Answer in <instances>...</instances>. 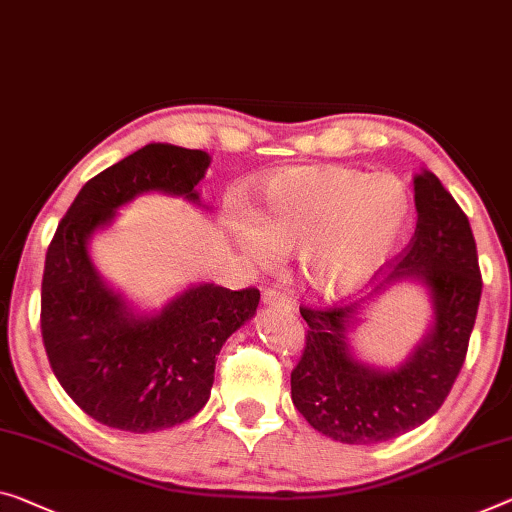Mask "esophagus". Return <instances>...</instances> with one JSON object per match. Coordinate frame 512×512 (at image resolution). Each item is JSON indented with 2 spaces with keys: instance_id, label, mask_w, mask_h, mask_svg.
<instances>
[{
  "instance_id": "1",
  "label": "esophagus",
  "mask_w": 512,
  "mask_h": 512,
  "mask_svg": "<svg viewBox=\"0 0 512 512\" xmlns=\"http://www.w3.org/2000/svg\"><path fill=\"white\" fill-rule=\"evenodd\" d=\"M263 304L274 306V309L293 311V302H290V297L286 293H281V290H277V288H265Z\"/></svg>"
}]
</instances>
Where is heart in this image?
<instances>
[{
	"label": "heart",
	"mask_w": 512,
	"mask_h": 512,
	"mask_svg": "<svg viewBox=\"0 0 512 512\" xmlns=\"http://www.w3.org/2000/svg\"><path fill=\"white\" fill-rule=\"evenodd\" d=\"M410 219L412 196L400 178L302 164L265 180L258 219L240 212L238 238L261 261H270L274 251L297 249L306 286L322 300L341 302L373 286Z\"/></svg>",
	"instance_id": "obj_1"
}]
</instances>
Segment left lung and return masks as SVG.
I'll return each instance as SVG.
<instances>
[{
	"label": "left lung",
	"mask_w": 512,
	"mask_h": 512,
	"mask_svg": "<svg viewBox=\"0 0 512 512\" xmlns=\"http://www.w3.org/2000/svg\"><path fill=\"white\" fill-rule=\"evenodd\" d=\"M419 219L410 245L371 297L389 283L421 279L435 309L426 338L393 371L361 364L348 348V322L361 304L300 306L306 345L290 373V396L306 421L343 444H377L426 423L465 364L481 302V267L469 219L439 178H414Z\"/></svg>",
	"instance_id": "1"
}]
</instances>
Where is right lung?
Wrapping results in <instances>:
<instances>
[{
	"label": "right lung",
	"mask_w": 512,
	"mask_h": 512,
	"mask_svg": "<svg viewBox=\"0 0 512 512\" xmlns=\"http://www.w3.org/2000/svg\"><path fill=\"white\" fill-rule=\"evenodd\" d=\"M210 155L148 144L100 171L75 196L47 247L41 334L52 373L77 407L128 432L174 428L208 403L215 361L235 329L254 318L258 288L199 283L160 313L139 316L100 279L89 240L144 192L199 203Z\"/></svg>",
	"instance_id": "obj_1"
}]
</instances>
